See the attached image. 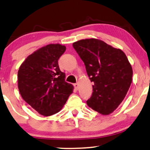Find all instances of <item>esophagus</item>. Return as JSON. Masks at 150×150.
<instances>
[{
    "label": "esophagus",
    "instance_id": "1",
    "mask_svg": "<svg viewBox=\"0 0 150 150\" xmlns=\"http://www.w3.org/2000/svg\"><path fill=\"white\" fill-rule=\"evenodd\" d=\"M74 87L76 89H78V88H79V83H75Z\"/></svg>",
    "mask_w": 150,
    "mask_h": 150
}]
</instances>
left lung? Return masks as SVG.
I'll list each match as a JSON object with an SVG mask.
<instances>
[{"label":"left lung","instance_id":"1","mask_svg":"<svg viewBox=\"0 0 150 150\" xmlns=\"http://www.w3.org/2000/svg\"><path fill=\"white\" fill-rule=\"evenodd\" d=\"M73 46L94 83L87 104L101 115L112 113L123 100L132 82L133 70L127 56L120 49L94 38L79 40Z\"/></svg>","mask_w":150,"mask_h":150}]
</instances>
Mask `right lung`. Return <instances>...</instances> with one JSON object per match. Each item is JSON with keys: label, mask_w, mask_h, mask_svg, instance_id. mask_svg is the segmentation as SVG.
Returning a JSON list of instances; mask_svg holds the SVG:
<instances>
[{"label": "right lung", "mask_w": 150, "mask_h": 150, "mask_svg": "<svg viewBox=\"0 0 150 150\" xmlns=\"http://www.w3.org/2000/svg\"><path fill=\"white\" fill-rule=\"evenodd\" d=\"M66 47L48 44L27 57L18 71L21 97L40 115L51 116L61 110L73 86L65 81L58 60Z\"/></svg>", "instance_id": "1"}]
</instances>
